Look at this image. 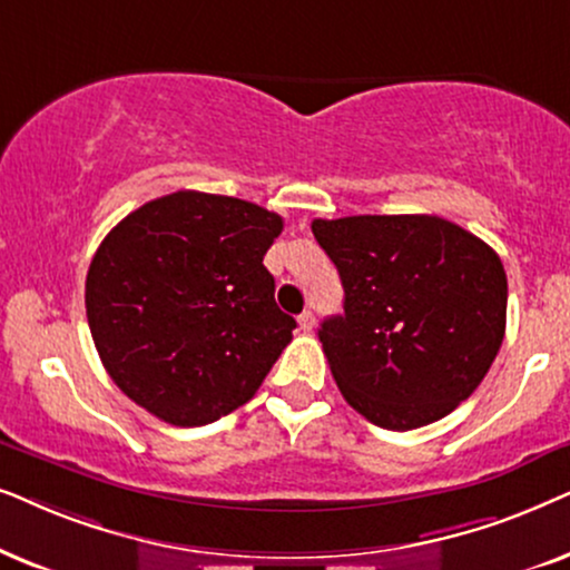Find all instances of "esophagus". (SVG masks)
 Returning <instances> with one entry per match:
<instances>
[{"mask_svg":"<svg viewBox=\"0 0 570 570\" xmlns=\"http://www.w3.org/2000/svg\"><path fill=\"white\" fill-rule=\"evenodd\" d=\"M297 321H299V328L305 331V333H309V331L315 328V315L309 313V309H305V313H302V315L297 317Z\"/></svg>","mask_w":570,"mask_h":570,"instance_id":"1","label":"esophagus"}]
</instances>
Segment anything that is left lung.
Returning a JSON list of instances; mask_svg holds the SVG:
<instances>
[{
  "label": "left lung",
  "instance_id": "8db88e82",
  "mask_svg": "<svg viewBox=\"0 0 570 570\" xmlns=\"http://www.w3.org/2000/svg\"><path fill=\"white\" fill-rule=\"evenodd\" d=\"M344 315L317 336L348 406L385 430L443 420L488 375L505 336L495 249L440 216L315 218Z\"/></svg>",
  "mask_w": 570,
  "mask_h": 570
}]
</instances>
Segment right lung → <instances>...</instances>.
Returning a JSON list of instances; mask_svg holds the SVG:
<instances>
[{"instance_id": "right-lung-1", "label": "right lung", "mask_w": 570, "mask_h": 570, "mask_svg": "<svg viewBox=\"0 0 570 570\" xmlns=\"http://www.w3.org/2000/svg\"><path fill=\"white\" fill-rule=\"evenodd\" d=\"M284 218L239 197H156L106 234L86 313L106 373L135 404L200 428L247 404L292 341L263 257Z\"/></svg>"}]
</instances>
